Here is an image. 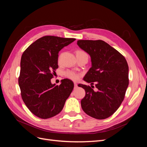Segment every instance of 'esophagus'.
Returning a JSON list of instances; mask_svg holds the SVG:
<instances>
[{
    "instance_id": "34e87169",
    "label": "esophagus",
    "mask_w": 147,
    "mask_h": 147,
    "mask_svg": "<svg viewBox=\"0 0 147 147\" xmlns=\"http://www.w3.org/2000/svg\"><path fill=\"white\" fill-rule=\"evenodd\" d=\"M78 87V84L76 83H74V88L76 89Z\"/></svg>"
}]
</instances>
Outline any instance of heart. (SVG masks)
I'll return each mask as SVG.
<instances>
[{
	"label": "heart",
	"instance_id": "heart-1",
	"mask_svg": "<svg viewBox=\"0 0 147 147\" xmlns=\"http://www.w3.org/2000/svg\"><path fill=\"white\" fill-rule=\"evenodd\" d=\"M86 55V53L82 50H78L76 53V56L77 55ZM65 75L67 77L71 79V80H74V81L78 80L80 77L78 74H77L75 72H74V71H71V70L66 71L65 73Z\"/></svg>",
	"mask_w": 147,
	"mask_h": 147
}]
</instances>
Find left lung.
Segmentation results:
<instances>
[{
	"label": "left lung",
	"mask_w": 147,
	"mask_h": 147,
	"mask_svg": "<svg viewBox=\"0 0 147 147\" xmlns=\"http://www.w3.org/2000/svg\"><path fill=\"white\" fill-rule=\"evenodd\" d=\"M77 45L91 57V67L83 80L95 83L79 84L86 95L81 100L83 110L92 118L103 119L112 115L121 104L129 84V67L124 57L103 40H80ZM92 86V85H91Z\"/></svg>",
	"instance_id": "obj_1"
}]
</instances>
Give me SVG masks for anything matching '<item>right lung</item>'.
<instances>
[{
  "label": "right lung",
  "instance_id": "obj_1",
  "mask_svg": "<svg viewBox=\"0 0 147 147\" xmlns=\"http://www.w3.org/2000/svg\"><path fill=\"white\" fill-rule=\"evenodd\" d=\"M75 38L45 36L37 40L21 56L18 79L21 97L29 110L42 119L59 113L72 92L74 84L69 79L59 86L51 79L58 68L59 51Z\"/></svg>",
  "mask_w": 147,
  "mask_h": 147
}]
</instances>
